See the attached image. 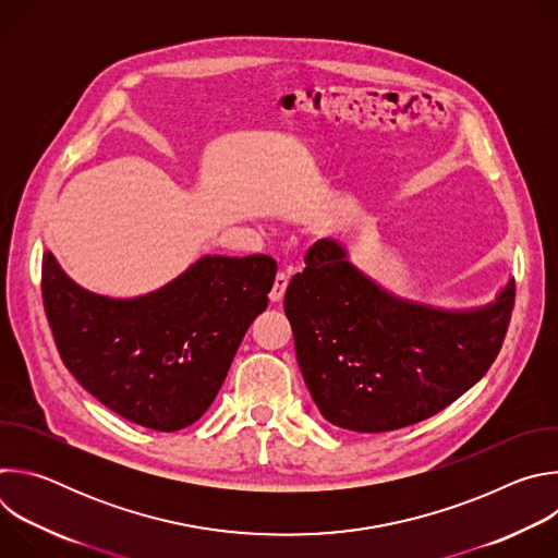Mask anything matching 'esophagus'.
<instances>
[{"label": "esophagus", "instance_id": "obj_1", "mask_svg": "<svg viewBox=\"0 0 558 558\" xmlns=\"http://www.w3.org/2000/svg\"><path fill=\"white\" fill-rule=\"evenodd\" d=\"M287 284H289V276L284 271H280L274 280V287L269 291V300L271 302H280L284 298V291H287Z\"/></svg>", "mask_w": 558, "mask_h": 558}]
</instances>
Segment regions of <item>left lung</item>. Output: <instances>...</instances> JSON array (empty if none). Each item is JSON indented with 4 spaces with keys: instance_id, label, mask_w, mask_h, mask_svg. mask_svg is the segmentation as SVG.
<instances>
[{
    "instance_id": "8db88e82",
    "label": "left lung",
    "mask_w": 558,
    "mask_h": 558,
    "mask_svg": "<svg viewBox=\"0 0 558 558\" xmlns=\"http://www.w3.org/2000/svg\"><path fill=\"white\" fill-rule=\"evenodd\" d=\"M284 293L295 357L323 417L353 433L428 420L495 362L514 306L508 278L482 306L446 308L395 295L338 238L317 241Z\"/></svg>"
}]
</instances>
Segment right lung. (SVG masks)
Listing matches in <instances>:
<instances>
[{"label":"right lung","mask_w":558,"mask_h":558,"mask_svg":"<svg viewBox=\"0 0 558 558\" xmlns=\"http://www.w3.org/2000/svg\"><path fill=\"white\" fill-rule=\"evenodd\" d=\"M274 278L263 254L201 256L163 287L112 298L76 284L46 252L41 295L74 379L117 415L174 433L211 407Z\"/></svg>","instance_id":"obj_1"}]
</instances>
